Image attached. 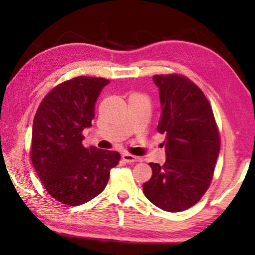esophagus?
Returning a JSON list of instances; mask_svg holds the SVG:
<instances>
[{"label":"esophagus","instance_id":"obj_1","mask_svg":"<svg viewBox=\"0 0 255 255\" xmlns=\"http://www.w3.org/2000/svg\"><path fill=\"white\" fill-rule=\"evenodd\" d=\"M122 158L125 162H137V161H140V158H138V156L135 155H132L130 153H124L123 155H122Z\"/></svg>","mask_w":255,"mask_h":255}]
</instances>
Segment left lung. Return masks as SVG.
<instances>
[{"label":"left lung","mask_w":255,"mask_h":255,"mask_svg":"<svg viewBox=\"0 0 255 255\" xmlns=\"http://www.w3.org/2000/svg\"><path fill=\"white\" fill-rule=\"evenodd\" d=\"M159 87L161 115L158 132L166 135V161L149 163L152 177L142 184L145 196L168 212L187 210L209 189L221 138L207 96L187 76H153Z\"/></svg>","instance_id":"1"}]
</instances>
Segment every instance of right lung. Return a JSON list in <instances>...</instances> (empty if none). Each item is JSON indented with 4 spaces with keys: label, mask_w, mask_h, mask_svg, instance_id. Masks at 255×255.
I'll list each match as a JSON object with an SVG mask.
<instances>
[{
    "label": "right lung",
    "mask_w": 255,
    "mask_h": 255,
    "mask_svg": "<svg viewBox=\"0 0 255 255\" xmlns=\"http://www.w3.org/2000/svg\"><path fill=\"white\" fill-rule=\"evenodd\" d=\"M110 81L76 76L55 86L34 115L31 161L45 189L62 204L78 207L102 193L121 154L82 145L95 103Z\"/></svg>",
    "instance_id": "right-lung-1"
}]
</instances>
